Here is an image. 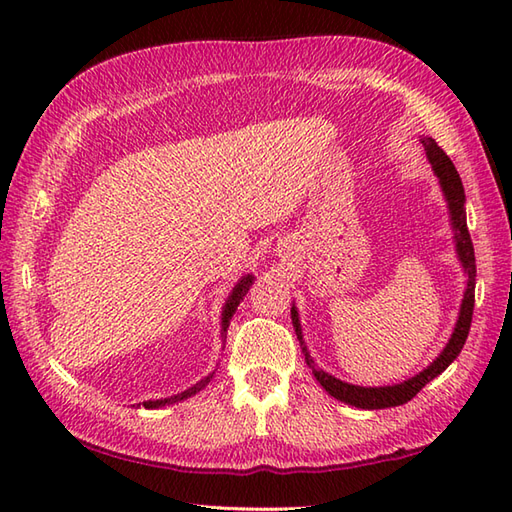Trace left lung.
Instances as JSON below:
<instances>
[{
	"label": "left lung",
	"instance_id": "1",
	"mask_svg": "<svg viewBox=\"0 0 512 512\" xmlns=\"http://www.w3.org/2000/svg\"><path fill=\"white\" fill-rule=\"evenodd\" d=\"M424 151H427V158L431 162V169L436 173L440 180V189L444 193V200H447L449 206V217H451V228H453V239H455V253H458L460 264L466 273V288H464V299L458 312V321H455V328L449 343L444 345V350L436 356V361L422 369L420 374L411 376L407 380H402L398 385H387V387H361V385H350L345 380L334 378L332 374L323 372V369L314 363V358L308 352V345L303 341V332H301V321H299V312L297 306L292 303L290 314H292V325H295L297 339L301 343V352L306 356V363L312 369L314 378L319 380V385L328 391L330 396L336 400L345 402V405H352L358 409H385V407H398L405 405L418 391L431 383L433 378L440 376L444 369H447L458 354L462 352V347L466 343V336H469L471 330V319H473V306H475V253H473V242L469 235V228H466V195L464 187L460 180L458 169L453 167L451 158L444 154V151L438 147V143L433 138H420Z\"/></svg>",
	"mask_w": 512,
	"mask_h": 512
}]
</instances>
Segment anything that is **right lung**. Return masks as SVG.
Here are the masks:
<instances>
[{"instance_id": "1", "label": "right lung", "mask_w": 512, "mask_h": 512, "mask_svg": "<svg viewBox=\"0 0 512 512\" xmlns=\"http://www.w3.org/2000/svg\"><path fill=\"white\" fill-rule=\"evenodd\" d=\"M253 275H244L242 279L237 281L235 284V288L231 290V295H228V299L224 301V306H222V339H226V330H228V323H231V319H233V314H235V310H237V306H239V301H242L244 297H246V292H248V288L253 286ZM215 374V372H213ZM213 374H209V376H204L202 380H198V383L195 385H191L189 389H184V391H180V394H176V396H169V398H158V400H145L143 402V407L145 409H158V407H167V405H173V402H180V400H187V398H191V396H195L198 394V391H202L206 385L211 383V378H213ZM136 407H140V402Z\"/></svg>"}]
</instances>
